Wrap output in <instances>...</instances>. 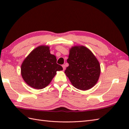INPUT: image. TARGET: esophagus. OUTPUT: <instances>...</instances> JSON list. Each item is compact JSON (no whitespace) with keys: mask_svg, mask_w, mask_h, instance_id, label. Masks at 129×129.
<instances>
[{"mask_svg":"<svg viewBox=\"0 0 129 129\" xmlns=\"http://www.w3.org/2000/svg\"><path fill=\"white\" fill-rule=\"evenodd\" d=\"M62 68H63V70H64L65 69V65H62Z\"/></svg>","mask_w":129,"mask_h":129,"instance_id":"obj_1","label":"esophagus"}]
</instances>
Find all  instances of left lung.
<instances>
[{
    "label": "left lung",
    "instance_id": "8db88e82",
    "mask_svg": "<svg viewBox=\"0 0 129 129\" xmlns=\"http://www.w3.org/2000/svg\"><path fill=\"white\" fill-rule=\"evenodd\" d=\"M67 62L69 67L65 74L76 89L87 90L96 84L100 74V64L88 48L84 46H73Z\"/></svg>",
    "mask_w": 129,
    "mask_h": 129
}]
</instances>
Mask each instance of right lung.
Wrapping results in <instances>:
<instances>
[{
  "mask_svg": "<svg viewBox=\"0 0 129 129\" xmlns=\"http://www.w3.org/2000/svg\"><path fill=\"white\" fill-rule=\"evenodd\" d=\"M62 67L56 63V56L51 54L49 46L41 45L34 49L24 59L21 74L25 83L35 89L47 86Z\"/></svg>",
  "mask_w": 129,
  "mask_h": 129,
  "instance_id": "right-lung-1",
  "label": "right lung"
}]
</instances>
